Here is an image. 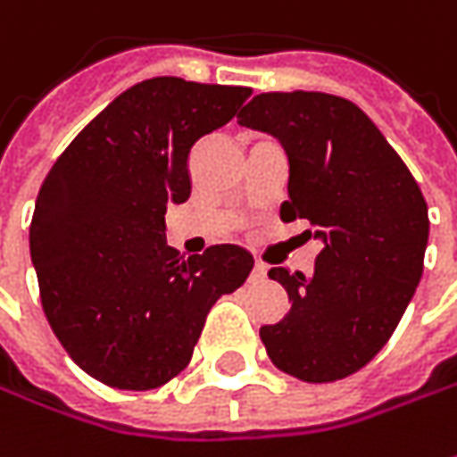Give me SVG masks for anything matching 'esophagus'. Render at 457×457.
Masks as SVG:
<instances>
[{"label":"esophagus","mask_w":457,"mask_h":457,"mask_svg":"<svg viewBox=\"0 0 457 457\" xmlns=\"http://www.w3.org/2000/svg\"><path fill=\"white\" fill-rule=\"evenodd\" d=\"M268 276V268H265V265H262V262H255V268H253V278H255V280H262V278Z\"/></svg>","instance_id":"obj_1"}]
</instances>
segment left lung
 I'll return each mask as SVG.
<instances>
[{
	"label": "left lung",
	"mask_w": 457,
	"mask_h": 457,
	"mask_svg": "<svg viewBox=\"0 0 457 457\" xmlns=\"http://www.w3.org/2000/svg\"><path fill=\"white\" fill-rule=\"evenodd\" d=\"M237 120L286 146L291 177L280 220H308L323 243L311 276L268 270L291 311L260 328L265 352L295 379H344L377 356L415 295L428 202L400 154L346 98L260 93Z\"/></svg>",
	"instance_id": "8db88e82"
}]
</instances>
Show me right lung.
<instances>
[{"instance_id":"add662e5","label":"right lung","mask_w":457,"mask_h":457,"mask_svg":"<svg viewBox=\"0 0 457 457\" xmlns=\"http://www.w3.org/2000/svg\"><path fill=\"white\" fill-rule=\"evenodd\" d=\"M250 87L151 78L123 90L60 154L29 225L42 311L80 370L146 392L189 361L214 301L237 291L253 255L166 245V204L192 195L189 151L235 119Z\"/></svg>"}]
</instances>
